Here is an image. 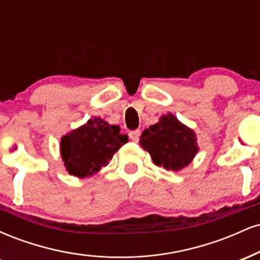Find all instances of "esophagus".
Here are the masks:
<instances>
[{
    "instance_id": "1",
    "label": "esophagus",
    "mask_w": 260,
    "mask_h": 260,
    "mask_svg": "<svg viewBox=\"0 0 260 260\" xmlns=\"http://www.w3.org/2000/svg\"><path fill=\"white\" fill-rule=\"evenodd\" d=\"M128 136H129L131 140H133V142H138L139 137H140V131H139V129L131 131V132L128 133Z\"/></svg>"
}]
</instances>
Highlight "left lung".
I'll return each mask as SVG.
<instances>
[{"label":"left lung","instance_id":"left-lung-1","mask_svg":"<svg viewBox=\"0 0 260 260\" xmlns=\"http://www.w3.org/2000/svg\"><path fill=\"white\" fill-rule=\"evenodd\" d=\"M139 143L150 154L155 165L174 171L187 166L198 151L194 132L171 113L145 129Z\"/></svg>","mask_w":260,"mask_h":260}]
</instances>
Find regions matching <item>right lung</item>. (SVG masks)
<instances>
[{
  "label": "right lung",
  "mask_w": 260,
  "mask_h": 260,
  "mask_svg": "<svg viewBox=\"0 0 260 260\" xmlns=\"http://www.w3.org/2000/svg\"><path fill=\"white\" fill-rule=\"evenodd\" d=\"M120 126H110L101 118L89 120L84 126L62 138L61 154L71 175L86 177L107 165L113 154L128 142Z\"/></svg>",
  "instance_id": "add662e5"
}]
</instances>
